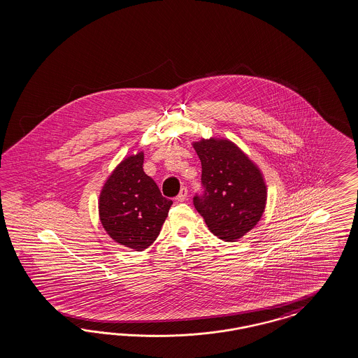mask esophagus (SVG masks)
<instances>
[{
  "label": "esophagus",
  "instance_id": "1",
  "mask_svg": "<svg viewBox=\"0 0 358 358\" xmlns=\"http://www.w3.org/2000/svg\"><path fill=\"white\" fill-rule=\"evenodd\" d=\"M178 202H185L186 199H187V189L186 187H182L181 189V192H180V194L177 195V198H176Z\"/></svg>",
  "mask_w": 358,
  "mask_h": 358
}]
</instances>
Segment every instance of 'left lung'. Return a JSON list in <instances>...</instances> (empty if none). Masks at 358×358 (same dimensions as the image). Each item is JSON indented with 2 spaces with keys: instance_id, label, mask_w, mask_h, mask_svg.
<instances>
[{
  "instance_id": "left-lung-1",
  "label": "left lung",
  "mask_w": 358,
  "mask_h": 358,
  "mask_svg": "<svg viewBox=\"0 0 358 358\" xmlns=\"http://www.w3.org/2000/svg\"><path fill=\"white\" fill-rule=\"evenodd\" d=\"M202 164L203 196L194 206L211 234L238 241L255 227L265 211L268 187L259 165L227 138L193 141Z\"/></svg>"
}]
</instances>
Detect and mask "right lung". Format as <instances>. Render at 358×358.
<instances>
[{
  "mask_svg": "<svg viewBox=\"0 0 358 358\" xmlns=\"http://www.w3.org/2000/svg\"><path fill=\"white\" fill-rule=\"evenodd\" d=\"M144 152L126 156L102 185L98 214L103 229L120 245L147 250L168 217L172 201L143 171Z\"/></svg>",
  "mask_w": 358,
  "mask_h": 358,
  "instance_id": "add662e5",
  "label": "right lung"
}]
</instances>
